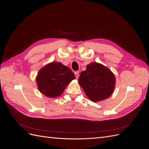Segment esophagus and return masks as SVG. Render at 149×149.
Returning a JSON list of instances; mask_svg holds the SVG:
<instances>
[{
    "instance_id": "34e87169",
    "label": "esophagus",
    "mask_w": 149,
    "mask_h": 149,
    "mask_svg": "<svg viewBox=\"0 0 149 149\" xmlns=\"http://www.w3.org/2000/svg\"><path fill=\"white\" fill-rule=\"evenodd\" d=\"M79 71H76V72H75V73H74V74H75V77H76V79H78V78H79Z\"/></svg>"
}]
</instances>
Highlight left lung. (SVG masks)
Returning <instances> with one entry per match:
<instances>
[{
    "label": "left lung",
    "mask_w": 149,
    "mask_h": 149,
    "mask_svg": "<svg viewBox=\"0 0 149 149\" xmlns=\"http://www.w3.org/2000/svg\"><path fill=\"white\" fill-rule=\"evenodd\" d=\"M115 77L113 73L103 65L91 63L81 72L79 84L86 95L93 102L106 100L114 91Z\"/></svg>",
    "instance_id": "left-lung-1"
}]
</instances>
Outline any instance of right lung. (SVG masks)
Returning <instances> with one entry per match:
<instances>
[{
    "instance_id": "1",
    "label": "right lung",
    "mask_w": 149,
    "mask_h": 149,
    "mask_svg": "<svg viewBox=\"0 0 149 149\" xmlns=\"http://www.w3.org/2000/svg\"><path fill=\"white\" fill-rule=\"evenodd\" d=\"M75 76L70 69L60 62H51L44 66L37 74L38 91L45 96L56 98L62 94Z\"/></svg>"
}]
</instances>
